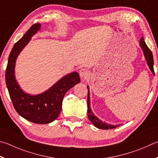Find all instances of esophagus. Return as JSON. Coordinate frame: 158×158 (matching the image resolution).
Returning <instances> with one entry per match:
<instances>
[{"mask_svg": "<svg viewBox=\"0 0 158 158\" xmlns=\"http://www.w3.org/2000/svg\"><path fill=\"white\" fill-rule=\"evenodd\" d=\"M80 76L82 79H87V77L89 76V73L88 71L86 70V69H81L80 70Z\"/></svg>", "mask_w": 158, "mask_h": 158, "instance_id": "1", "label": "esophagus"}]
</instances>
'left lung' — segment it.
Masks as SVG:
<instances>
[{
  "label": "left lung",
  "instance_id": "left-lung-1",
  "mask_svg": "<svg viewBox=\"0 0 158 158\" xmlns=\"http://www.w3.org/2000/svg\"><path fill=\"white\" fill-rule=\"evenodd\" d=\"M139 46L142 48L143 55H144L145 60L146 61V63H147V65L148 66V68L150 69L152 73L155 75L154 70H153V54H152V52L150 49L148 48V47L146 46L144 40H143V37H142L141 40H139ZM87 89H88V94H87V116L89 119L90 120L91 122H92L94 126L96 128L99 129H103V130H107V129H112L115 128L118 126H120L121 124H118V125L114 126L112 125V124L107 123L106 122H103L101 119L96 117V115L94 114V113L92 111V109H91L90 106V92H89V87L87 85Z\"/></svg>",
  "mask_w": 158,
  "mask_h": 158
}]
</instances>
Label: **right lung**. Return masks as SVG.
Listing matches in <instances>:
<instances>
[{
  "label": "right lung",
  "instance_id": "obj_1",
  "mask_svg": "<svg viewBox=\"0 0 158 158\" xmlns=\"http://www.w3.org/2000/svg\"><path fill=\"white\" fill-rule=\"evenodd\" d=\"M41 29V24L32 25L11 51L5 72V82L14 107L18 114L30 122L47 124L56 119L62 110L65 94L76 84L80 83L79 73L71 72L39 94L25 92L19 85L15 76V66L20 52L26 46L32 37Z\"/></svg>",
  "mask_w": 158,
  "mask_h": 158
}]
</instances>
